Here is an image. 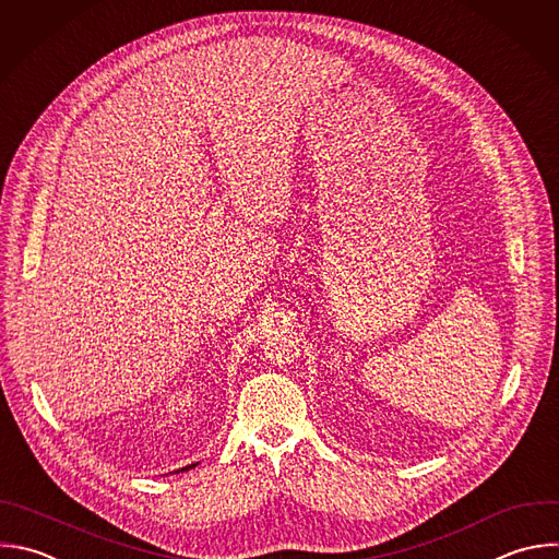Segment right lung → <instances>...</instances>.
Masks as SVG:
<instances>
[{
	"label": "right lung",
	"instance_id": "add662e5",
	"mask_svg": "<svg viewBox=\"0 0 559 559\" xmlns=\"http://www.w3.org/2000/svg\"><path fill=\"white\" fill-rule=\"evenodd\" d=\"M189 467H195V465H189ZM189 467H183V469H189Z\"/></svg>",
	"mask_w": 559,
	"mask_h": 559
}]
</instances>
